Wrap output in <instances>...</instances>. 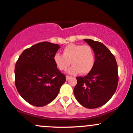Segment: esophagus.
<instances>
[{
	"label": "esophagus",
	"mask_w": 133,
	"mask_h": 133,
	"mask_svg": "<svg viewBox=\"0 0 133 133\" xmlns=\"http://www.w3.org/2000/svg\"><path fill=\"white\" fill-rule=\"evenodd\" d=\"M70 78V76H68V75H66V81H68V80Z\"/></svg>",
	"instance_id": "34e87169"
}]
</instances>
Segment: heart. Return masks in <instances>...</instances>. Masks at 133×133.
Returning <instances> with one entry per match:
<instances>
[{
  "label": "heart",
  "mask_w": 133,
  "mask_h": 133,
  "mask_svg": "<svg viewBox=\"0 0 133 133\" xmlns=\"http://www.w3.org/2000/svg\"><path fill=\"white\" fill-rule=\"evenodd\" d=\"M53 61L61 71L66 70L71 61L73 65L68 69V74L75 75L80 72L81 74H87L95 65V56L89 45L70 44L63 49V55L55 54Z\"/></svg>",
  "instance_id": "b5f03b06"
}]
</instances>
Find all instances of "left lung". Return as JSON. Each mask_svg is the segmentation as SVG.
<instances>
[{"instance_id":"left-lung-1","label":"left lung","mask_w":133,"mask_h":133,"mask_svg":"<svg viewBox=\"0 0 133 133\" xmlns=\"http://www.w3.org/2000/svg\"><path fill=\"white\" fill-rule=\"evenodd\" d=\"M93 50L95 63L85 77H77L74 89L75 98L88 108H98L108 102L115 93L118 81L117 64L115 56L103 44L84 39Z\"/></svg>"}]
</instances>
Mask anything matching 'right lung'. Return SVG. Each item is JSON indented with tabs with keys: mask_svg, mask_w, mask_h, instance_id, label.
Here are the masks:
<instances>
[{
	"mask_svg": "<svg viewBox=\"0 0 133 133\" xmlns=\"http://www.w3.org/2000/svg\"><path fill=\"white\" fill-rule=\"evenodd\" d=\"M58 44L42 42L25 49L16 63L15 85L20 96L30 105L43 107L56 98L66 81L53 57Z\"/></svg>",
	"mask_w": 133,
	"mask_h": 133,
	"instance_id": "1",
	"label": "right lung"
}]
</instances>
